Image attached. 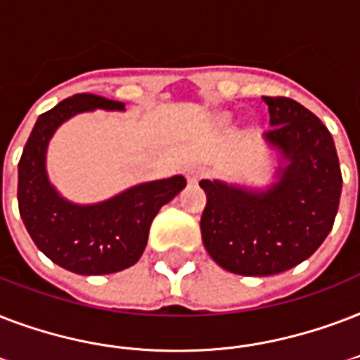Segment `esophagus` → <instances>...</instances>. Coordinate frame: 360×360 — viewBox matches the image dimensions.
<instances>
[{
    "label": "esophagus",
    "mask_w": 360,
    "mask_h": 360,
    "mask_svg": "<svg viewBox=\"0 0 360 360\" xmlns=\"http://www.w3.org/2000/svg\"><path fill=\"white\" fill-rule=\"evenodd\" d=\"M202 176H205V169L200 165H191L186 169V178L189 184H197Z\"/></svg>",
    "instance_id": "34e87169"
}]
</instances>
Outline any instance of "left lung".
I'll use <instances>...</instances> for the list:
<instances>
[{
    "label": "left lung",
    "instance_id": "1",
    "mask_svg": "<svg viewBox=\"0 0 360 360\" xmlns=\"http://www.w3.org/2000/svg\"><path fill=\"white\" fill-rule=\"evenodd\" d=\"M272 129L264 141L280 152L278 180L248 189L200 180L206 206L202 244L233 274L272 276L293 269L321 246L334 225L342 172L333 135L289 97H263Z\"/></svg>",
    "mask_w": 360,
    "mask_h": 360
}]
</instances>
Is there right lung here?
Instances as JSON below:
<instances>
[{
  "mask_svg": "<svg viewBox=\"0 0 360 360\" xmlns=\"http://www.w3.org/2000/svg\"><path fill=\"white\" fill-rule=\"evenodd\" d=\"M125 110V105L94 94H77L41 114L18 163V208L41 252L75 274L99 276L129 269L141 259L152 219L186 188L176 176L144 182L96 205L63 199L46 174V148L56 129L75 114Z\"/></svg>",
  "mask_w": 360,
  "mask_h": 360,
  "instance_id": "1",
  "label": "right lung"
}]
</instances>
